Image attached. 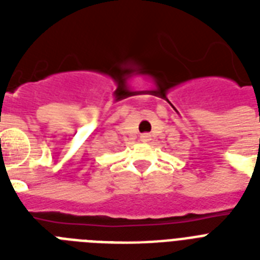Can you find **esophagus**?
Instances as JSON below:
<instances>
[{
	"mask_svg": "<svg viewBox=\"0 0 260 260\" xmlns=\"http://www.w3.org/2000/svg\"><path fill=\"white\" fill-rule=\"evenodd\" d=\"M140 140H142L143 143H148L151 140V136L148 134H143L142 136H140Z\"/></svg>",
	"mask_w": 260,
	"mask_h": 260,
	"instance_id": "esophagus-1",
	"label": "esophagus"
}]
</instances>
